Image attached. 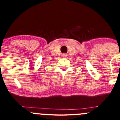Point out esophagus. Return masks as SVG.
Listing matches in <instances>:
<instances>
[{
    "mask_svg": "<svg viewBox=\"0 0 120 120\" xmlns=\"http://www.w3.org/2000/svg\"><path fill=\"white\" fill-rule=\"evenodd\" d=\"M67 56V54H65V53H64L62 55L63 57H66Z\"/></svg>",
    "mask_w": 120,
    "mask_h": 120,
    "instance_id": "34e87169",
    "label": "esophagus"
}]
</instances>
